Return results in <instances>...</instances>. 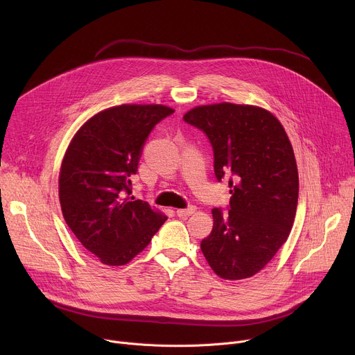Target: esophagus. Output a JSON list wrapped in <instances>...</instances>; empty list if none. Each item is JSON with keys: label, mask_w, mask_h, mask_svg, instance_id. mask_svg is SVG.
<instances>
[{"label": "esophagus", "mask_w": 355, "mask_h": 355, "mask_svg": "<svg viewBox=\"0 0 355 355\" xmlns=\"http://www.w3.org/2000/svg\"><path fill=\"white\" fill-rule=\"evenodd\" d=\"M195 211H196V207L189 205V207L185 208V209H177V216H180V218H188V216H191Z\"/></svg>", "instance_id": "esophagus-1"}]
</instances>
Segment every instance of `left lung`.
<instances>
[{
    "instance_id": "8db88e82",
    "label": "left lung",
    "mask_w": 355,
    "mask_h": 355,
    "mask_svg": "<svg viewBox=\"0 0 355 355\" xmlns=\"http://www.w3.org/2000/svg\"><path fill=\"white\" fill-rule=\"evenodd\" d=\"M184 121L207 135L216 180L232 188L227 212L212 209L214 229L200 250L220 278H250L270 263L293 225L299 178L291 141L272 114L251 105L196 107Z\"/></svg>"
}]
</instances>
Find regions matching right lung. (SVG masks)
Listing matches in <instances>:
<instances>
[{
    "instance_id": "add662e5",
    "label": "right lung",
    "mask_w": 355,
    "mask_h": 355,
    "mask_svg": "<svg viewBox=\"0 0 355 355\" xmlns=\"http://www.w3.org/2000/svg\"><path fill=\"white\" fill-rule=\"evenodd\" d=\"M173 114L164 105L105 110L81 126L66 151L59 177L62 212L78 241L103 264L129 263L167 220L130 196V177L151 130Z\"/></svg>"
}]
</instances>
